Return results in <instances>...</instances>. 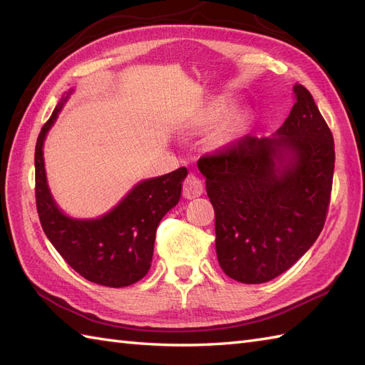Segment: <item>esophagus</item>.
<instances>
[{
  "mask_svg": "<svg viewBox=\"0 0 365 365\" xmlns=\"http://www.w3.org/2000/svg\"><path fill=\"white\" fill-rule=\"evenodd\" d=\"M203 192V183L202 180L199 179L197 175L194 174H190L188 177H186V180L183 183V195L186 199H195L199 197V195H202Z\"/></svg>",
  "mask_w": 365,
  "mask_h": 365,
  "instance_id": "esophagus-1",
  "label": "esophagus"
}]
</instances>
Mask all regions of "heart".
I'll list each match as a JSON object with an SVG mask.
<instances>
[{
  "instance_id": "heart-1",
  "label": "heart",
  "mask_w": 365,
  "mask_h": 365,
  "mask_svg": "<svg viewBox=\"0 0 365 365\" xmlns=\"http://www.w3.org/2000/svg\"><path fill=\"white\" fill-rule=\"evenodd\" d=\"M232 106V98L230 97H216L212 98L211 101H208L205 105L199 115H195V118H192L188 128L190 129H200V128H207L216 123L217 120H220L223 115L227 114L230 110V108ZM247 125V115L245 114H235L232 115L225 126L222 129L220 134V143H228L231 140H235L236 137H239V134L244 130Z\"/></svg>"
}]
</instances>
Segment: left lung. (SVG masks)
Instances as JSON below:
<instances>
[{"mask_svg": "<svg viewBox=\"0 0 365 365\" xmlns=\"http://www.w3.org/2000/svg\"><path fill=\"white\" fill-rule=\"evenodd\" d=\"M272 137L240 138L202 157L216 212V253L227 276L264 284L293 267L316 242L330 203L334 143L316 103L302 85Z\"/></svg>", "mask_w": 365, "mask_h": 365, "instance_id": "left-lung-1", "label": "left lung"}]
</instances>
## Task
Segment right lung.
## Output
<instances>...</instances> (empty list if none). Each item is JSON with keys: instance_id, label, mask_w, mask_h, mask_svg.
Instances as JSON below:
<instances>
[{"instance_id": "1", "label": "right lung", "mask_w": 365, "mask_h": 365, "mask_svg": "<svg viewBox=\"0 0 365 365\" xmlns=\"http://www.w3.org/2000/svg\"><path fill=\"white\" fill-rule=\"evenodd\" d=\"M73 93L61 97L35 148V197L44 235L78 274L93 284L120 288L138 282L153 262L158 223L180 200L186 168L138 182L114 208L92 219L71 217L49 190L44 140Z\"/></svg>"}]
</instances>
